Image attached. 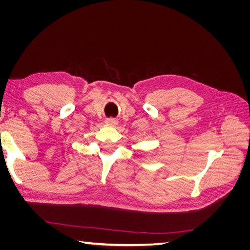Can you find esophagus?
Instances as JSON below:
<instances>
[{"label": "esophagus", "mask_w": 250, "mask_h": 250, "mask_svg": "<svg viewBox=\"0 0 250 250\" xmlns=\"http://www.w3.org/2000/svg\"><path fill=\"white\" fill-rule=\"evenodd\" d=\"M106 123L108 125H111V126H115L118 124V120L117 119H113V118H109L106 120Z\"/></svg>", "instance_id": "obj_1"}]
</instances>
